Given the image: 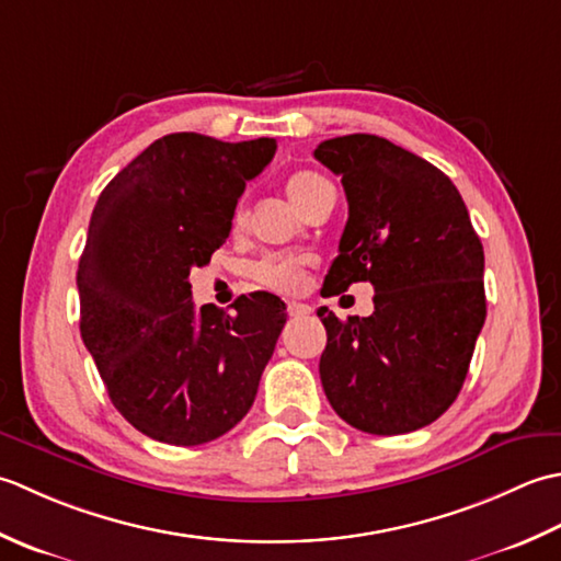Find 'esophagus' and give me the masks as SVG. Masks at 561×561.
<instances>
[{
    "mask_svg": "<svg viewBox=\"0 0 561 561\" xmlns=\"http://www.w3.org/2000/svg\"><path fill=\"white\" fill-rule=\"evenodd\" d=\"M288 314L293 317V319H297V317H307V314H312V307L310 305H305V302H288Z\"/></svg>",
    "mask_w": 561,
    "mask_h": 561,
    "instance_id": "34e87169",
    "label": "esophagus"
}]
</instances>
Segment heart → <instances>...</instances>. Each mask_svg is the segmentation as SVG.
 <instances>
[{
  "mask_svg": "<svg viewBox=\"0 0 561 561\" xmlns=\"http://www.w3.org/2000/svg\"><path fill=\"white\" fill-rule=\"evenodd\" d=\"M324 186H329V181L322 174L302 169V171H295V174H290L288 181H285V193H288V198L295 208L302 210L305 205L310 203ZM242 222H244V208H237L234 227H242ZM254 278L271 290L297 293L305 288L307 261L300 256H266L254 266Z\"/></svg>",
  "mask_w": 561,
  "mask_h": 561,
  "instance_id": "1",
  "label": "heart"
}]
</instances>
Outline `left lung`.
Instances as JSON below:
<instances>
[{
	"label": "left lung",
	"mask_w": 561,
	"mask_h": 561,
	"mask_svg": "<svg viewBox=\"0 0 561 561\" xmlns=\"http://www.w3.org/2000/svg\"><path fill=\"white\" fill-rule=\"evenodd\" d=\"M314 157L341 176L348 222L322 293L375 288V312L319 310L324 394L353 428L397 436L455 402L484 327V249L460 191L414 152L377 135L324 140Z\"/></svg>",
	"instance_id": "8db88e82"
}]
</instances>
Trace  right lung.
Returning a JSON list of instances; mask_svg holds the SVG:
<instances>
[{"label":"right lung","mask_w":561,"mask_h":561,"mask_svg":"<svg viewBox=\"0 0 561 561\" xmlns=\"http://www.w3.org/2000/svg\"><path fill=\"white\" fill-rule=\"evenodd\" d=\"M276 154L273 137H159L111 179L79 259V329L113 407L159 443L201 445L254 404L285 324L271 293L196 310L188 273L230 237L239 196Z\"/></svg>","instance_id":"add662e5"}]
</instances>
